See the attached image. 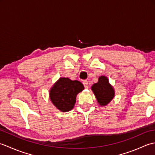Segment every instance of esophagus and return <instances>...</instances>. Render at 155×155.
Here are the masks:
<instances>
[{"label":"esophagus","mask_w":155,"mask_h":155,"mask_svg":"<svg viewBox=\"0 0 155 155\" xmlns=\"http://www.w3.org/2000/svg\"><path fill=\"white\" fill-rule=\"evenodd\" d=\"M83 84H84L85 88H88V83L87 81H83Z\"/></svg>","instance_id":"1"}]
</instances>
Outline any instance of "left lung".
Here are the masks:
<instances>
[{"label": "left lung", "mask_w": 155, "mask_h": 155, "mask_svg": "<svg viewBox=\"0 0 155 155\" xmlns=\"http://www.w3.org/2000/svg\"><path fill=\"white\" fill-rule=\"evenodd\" d=\"M98 103L101 106L104 107L110 103L115 95V91L113 87L110 84L108 78L105 76H101L98 78V82L91 87Z\"/></svg>", "instance_id": "8db88e82"}]
</instances>
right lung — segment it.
<instances>
[{"mask_svg":"<svg viewBox=\"0 0 155 155\" xmlns=\"http://www.w3.org/2000/svg\"><path fill=\"white\" fill-rule=\"evenodd\" d=\"M80 81L61 77L49 91V98L54 107L61 112H68L74 108L77 95L84 90Z\"/></svg>","mask_w":155,"mask_h":155,"instance_id":"obj_1","label":"right lung"}]
</instances>
